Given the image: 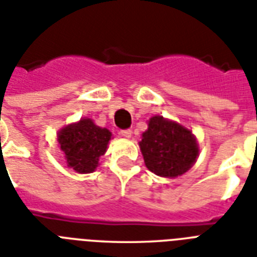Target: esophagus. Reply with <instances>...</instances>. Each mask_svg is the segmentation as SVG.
I'll return each instance as SVG.
<instances>
[{"label": "esophagus", "mask_w": 257, "mask_h": 257, "mask_svg": "<svg viewBox=\"0 0 257 257\" xmlns=\"http://www.w3.org/2000/svg\"><path fill=\"white\" fill-rule=\"evenodd\" d=\"M120 135L122 137H126V139H129V137L132 136V131H131V129H121Z\"/></svg>", "instance_id": "34e87169"}]
</instances>
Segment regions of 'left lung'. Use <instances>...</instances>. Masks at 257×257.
I'll list each match as a JSON object with an SVG mask.
<instances>
[{
    "instance_id": "8db88e82",
    "label": "left lung",
    "mask_w": 257,
    "mask_h": 257,
    "mask_svg": "<svg viewBox=\"0 0 257 257\" xmlns=\"http://www.w3.org/2000/svg\"><path fill=\"white\" fill-rule=\"evenodd\" d=\"M140 149L147 168L163 177L183 175L199 156L197 143L191 131L161 116L149 120Z\"/></svg>"
}]
</instances>
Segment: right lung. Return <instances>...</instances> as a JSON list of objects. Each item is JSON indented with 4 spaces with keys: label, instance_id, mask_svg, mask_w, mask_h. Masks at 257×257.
I'll return each mask as SVG.
<instances>
[{
    "label": "right lung",
    "instance_id": "right-lung-1",
    "mask_svg": "<svg viewBox=\"0 0 257 257\" xmlns=\"http://www.w3.org/2000/svg\"><path fill=\"white\" fill-rule=\"evenodd\" d=\"M112 137L108 129L94 125L90 118L66 126L58 133V143L66 163L78 173H90L98 165V157L106 151Z\"/></svg>",
    "mask_w": 257,
    "mask_h": 257
}]
</instances>
